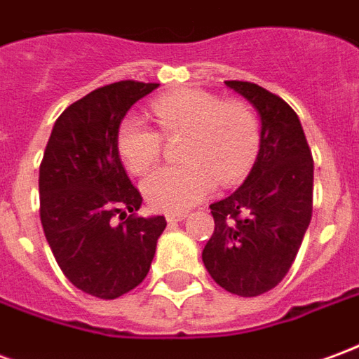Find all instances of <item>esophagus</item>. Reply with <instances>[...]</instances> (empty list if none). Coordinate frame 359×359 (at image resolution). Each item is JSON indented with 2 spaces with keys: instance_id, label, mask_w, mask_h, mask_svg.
Wrapping results in <instances>:
<instances>
[{
  "instance_id": "esophagus-1",
  "label": "esophagus",
  "mask_w": 359,
  "mask_h": 359,
  "mask_svg": "<svg viewBox=\"0 0 359 359\" xmlns=\"http://www.w3.org/2000/svg\"><path fill=\"white\" fill-rule=\"evenodd\" d=\"M187 215H188L187 211H180V213H169V215H167V221H169V223H177V221H182Z\"/></svg>"
}]
</instances>
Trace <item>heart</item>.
<instances>
[{
    "mask_svg": "<svg viewBox=\"0 0 359 359\" xmlns=\"http://www.w3.org/2000/svg\"><path fill=\"white\" fill-rule=\"evenodd\" d=\"M151 113L167 138L182 134L179 159L142 182V192L156 211H182L210 194L217 180L229 187L242 180L256 161L262 125L254 107L205 90H175L151 102ZM136 115L117 126L115 144L134 175L148 172L163 149V137Z\"/></svg>",
    "mask_w": 359,
    "mask_h": 359,
    "instance_id": "1",
    "label": "heart"
}]
</instances>
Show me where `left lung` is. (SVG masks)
Returning <instances> with one entry per match:
<instances>
[{
    "label": "left lung",
    "instance_id": "8db88e82",
    "mask_svg": "<svg viewBox=\"0 0 359 359\" xmlns=\"http://www.w3.org/2000/svg\"><path fill=\"white\" fill-rule=\"evenodd\" d=\"M262 117L256 163L236 192L211 203L215 231L202 259L221 288L244 298L286 277L313 210V157L288 103L254 82L225 81Z\"/></svg>",
    "mask_w": 359,
    "mask_h": 359
}]
</instances>
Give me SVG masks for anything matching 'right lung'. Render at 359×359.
I'll list each match as a JSON object with an SVG mask.
<instances>
[{
	"label": "right lung",
	"instance_id": "add662e5",
	"mask_svg": "<svg viewBox=\"0 0 359 359\" xmlns=\"http://www.w3.org/2000/svg\"><path fill=\"white\" fill-rule=\"evenodd\" d=\"M156 82L121 81L71 103L40 163V221L55 262L79 290L115 300L146 278L163 215L138 217L142 196L118 157L126 111Z\"/></svg>",
	"mask_w": 359,
	"mask_h": 359
}]
</instances>
